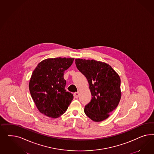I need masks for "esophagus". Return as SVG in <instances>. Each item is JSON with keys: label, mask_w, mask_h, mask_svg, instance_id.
<instances>
[{"label": "esophagus", "mask_w": 154, "mask_h": 154, "mask_svg": "<svg viewBox=\"0 0 154 154\" xmlns=\"http://www.w3.org/2000/svg\"><path fill=\"white\" fill-rule=\"evenodd\" d=\"M79 92L78 91V92H75L74 93V97H75V98H77L79 97Z\"/></svg>", "instance_id": "esophagus-1"}]
</instances>
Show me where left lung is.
Segmentation results:
<instances>
[{"label": "left lung", "instance_id": "obj_1", "mask_svg": "<svg viewBox=\"0 0 154 154\" xmlns=\"http://www.w3.org/2000/svg\"><path fill=\"white\" fill-rule=\"evenodd\" d=\"M75 61L77 69L88 79L93 96L85 107V113L95 122L107 119L121 99L119 75L104 62L81 59H76Z\"/></svg>", "mask_w": 154, "mask_h": 154}]
</instances>
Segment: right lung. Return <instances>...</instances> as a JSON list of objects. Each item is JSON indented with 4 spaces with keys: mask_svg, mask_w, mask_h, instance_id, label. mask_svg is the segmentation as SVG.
Returning <instances> with one entry per match:
<instances>
[{
    "mask_svg": "<svg viewBox=\"0 0 154 154\" xmlns=\"http://www.w3.org/2000/svg\"><path fill=\"white\" fill-rule=\"evenodd\" d=\"M74 58L56 57L42 60L32 73L29 88L39 111L46 116L57 118L65 113L73 95L65 89V70Z\"/></svg>",
    "mask_w": 154,
    "mask_h": 154,
    "instance_id": "obj_1",
    "label": "right lung"
}]
</instances>
